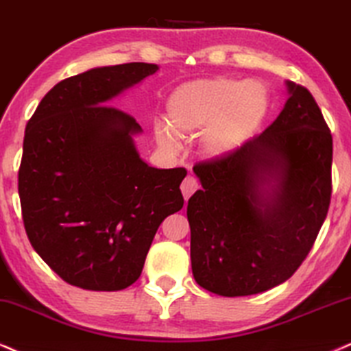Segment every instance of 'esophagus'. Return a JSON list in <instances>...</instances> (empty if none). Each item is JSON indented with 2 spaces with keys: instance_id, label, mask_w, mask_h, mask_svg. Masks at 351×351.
I'll return each instance as SVG.
<instances>
[{
  "instance_id": "obj_1",
  "label": "esophagus",
  "mask_w": 351,
  "mask_h": 351,
  "mask_svg": "<svg viewBox=\"0 0 351 351\" xmlns=\"http://www.w3.org/2000/svg\"><path fill=\"white\" fill-rule=\"evenodd\" d=\"M197 189H198V182L195 180V177H192V176L185 177L182 185H180V190H182V195L185 198V202H187L189 198L193 195V192H197Z\"/></svg>"
}]
</instances>
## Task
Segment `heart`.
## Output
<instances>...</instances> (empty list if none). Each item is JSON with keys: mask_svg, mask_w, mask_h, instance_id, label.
<instances>
[{"mask_svg": "<svg viewBox=\"0 0 351 351\" xmlns=\"http://www.w3.org/2000/svg\"><path fill=\"white\" fill-rule=\"evenodd\" d=\"M270 97L261 83L226 77L189 81L167 99V125L158 123L156 140L174 149L177 137L203 132L200 146L210 158L236 151L252 136L268 114Z\"/></svg>", "mask_w": 351, "mask_h": 351, "instance_id": "heart-1", "label": "heart"}]
</instances>
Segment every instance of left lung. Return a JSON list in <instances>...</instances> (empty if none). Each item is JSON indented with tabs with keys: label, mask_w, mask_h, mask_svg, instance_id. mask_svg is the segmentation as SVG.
Segmentation results:
<instances>
[{
	"label": "left lung",
	"mask_w": 351,
	"mask_h": 351,
	"mask_svg": "<svg viewBox=\"0 0 351 351\" xmlns=\"http://www.w3.org/2000/svg\"><path fill=\"white\" fill-rule=\"evenodd\" d=\"M288 101L265 132L193 167V278L219 296L287 281L308 257L332 195V135L313 94L287 81Z\"/></svg>",
	"instance_id": "8db88e82"
}]
</instances>
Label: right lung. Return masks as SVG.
Returning <instances> with one entry per match:
<instances>
[{"mask_svg": "<svg viewBox=\"0 0 351 351\" xmlns=\"http://www.w3.org/2000/svg\"><path fill=\"white\" fill-rule=\"evenodd\" d=\"M153 63L93 68L53 86L25 127L19 198L27 237L60 278L119 291L140 278L159 224L184 206V167L138 154L141 127L109 101L158 71Z\"/></svg>", "mask_w": 351, "mask_h": 351, "instance_id": "right-lung-1", "label": "right lung"}]
</instances>
